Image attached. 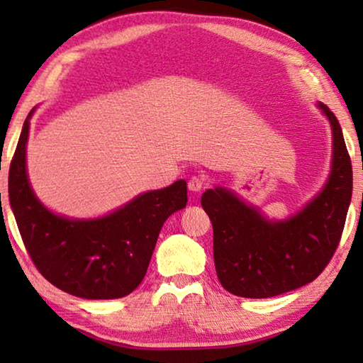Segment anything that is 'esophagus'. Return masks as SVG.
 Instances as JSON below:
<instances>
[{"label":"esophagus","mask_w":363,"mask_h":363,"mask_svg":"<svg viewBox=\"0 0 363 363\" xmlns=\"http://www.w3.org/2000/svg\"><path fill=\"white\" fill-rule=\"evenodd\" d=\"M205 186H206V182H205V179L201 176H192V177H190V181H189V190H190V192L199 194V192H201V190L205 189Z\"/></svg>","instance_id":"obj_1"}]
</instances>
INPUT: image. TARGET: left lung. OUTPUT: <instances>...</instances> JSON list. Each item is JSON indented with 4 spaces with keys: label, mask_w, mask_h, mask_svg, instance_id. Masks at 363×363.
Masks as SVG:
<instances>
[{
    "label": "left lung",
    "mask_w": 363,
    "mask_h": 363,
    "mask_svg": "<svg viewBox=\"0 0 363 363\" xmlns=\"http://www.w3.org/2000/svg\"><path fill=\"white\" fill-rule=\"evenodd\" d=\"M328 116L333 164L327 184L286 220H267L227 189H210L201 206L213 224L216 274L227 291L242 298H272L315 280L340 245L352 196V164L340 121Z\"/></svg>",
    "instance_id": "1"
}]
</instances>
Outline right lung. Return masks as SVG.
<instances>
[{
	"label": "right lung",
	"mask_w": 363,
	"mask_h": 363,
	"mask_svg": "<svg viewBox=\"0 0 363 363\" xmlns=\"http://www.w3.org/2000/svg\"><path fill=\"white\" fill-rule=\"evenodd\" d=\"M32 113L9 167L11 208L30 257L43 277L73 296H126L143 281L164 220L186 208V181L140 194L104 218L57 216L40 203L28 182L26 149Z\"/></svg>",
	"instance_id": "obj_1"
}]
</instances>
